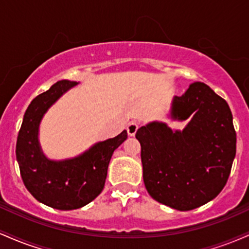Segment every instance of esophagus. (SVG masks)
<instances>
[{
	"instance_id": "34e87169",
	"label": "esophagus",
	"mask_w": 249,
	"mask_h": 249,
	"mask_svg": "<svg viewBox=\"0 0 249 249\" xmlns=\"http://www.w3.org/2000/svg\"><path fill=\"white\" fill-rule=\"evenodd\" d=\"M137 130H138V123H136V122H131L130 124L127 125V133H128V136H134V134H136V132H137Z\"/></svg>"
}]
</instances>
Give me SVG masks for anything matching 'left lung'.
Instances as JSON below:
<instances>
[{
  "instance_id": "obj_1",
  "label": "left lung",
  "mask_w": 249,
  "mask_h": 249,
  "mask_svg": "<svg viewBox=\"0 0 249 249\" xmlns=\"http://www.w3.org/2000/svg\"><path fill=\"white\" fill-rule=\"evenodd\" d=\"M168 118L186 121L172 130L151 122L138 128L142 179L148 194L178 211L202 206L221 192L236 152V133L227 102L196 82L184 95L174 96Z\"/></svg>"
}]
</instances>
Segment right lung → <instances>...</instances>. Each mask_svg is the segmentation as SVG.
Instances as JSON below:
<instances>
[{
  "instance_id": "right-lung-1",
  "label": "right lung",
  "mask_w": 249,
  "mask_h": 249,
  "mask_svg": "<svg viewBox=\"0 0 249 249\" xmlns=\"http://www.w3.org/2000/svg\"><path fill=\"white\" fill-rule=\"evenodd\" d=\"M77 82L59 81L33 99L25 111L16 142V159L25 187L36 200L61 211L81 208L101 194L108 162L126 141V130L115 138L98 142L77 157L49 159L39 144V125L47 111Z\"/></svg>"
}]
</instances>
